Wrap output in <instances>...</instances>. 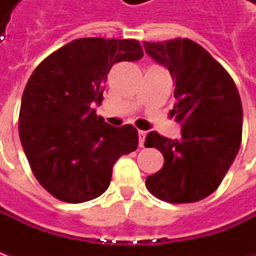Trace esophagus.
I'll return each mask as SVG.
<instances>
[{
  "label": "esophagus",
  "mask_w": 256,
  "mask_h": 256,
  "mask_svg": "<svg viewBox=\"0 0 256 256\" xmlns=\"http://www.w3.org/2000/svg\"><path fill=\"white\" fill-rule=\"evenodd\" d=\"M145 136H146V132L145 131H138V138H140V146L142 148L144 144H145Z\"/></svg>",
  "instance_id": "obj_1"
}]
</instances>
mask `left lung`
Returning a JSON list of instances; mask_svg holds the SVG:
<instances>
[{
    "mask_svg": "<svg viewBox=\"0 0 256 256\" xmlns=\"http://www.w3.org/2000/svg\"><path fill=\"white\" fill-rule=\"evenodd\" d=\"M145 52L168 68L175 84L171 115L181 138L150 132L145 146L164 155L162 168L145 181L148 191L171 204L196 202L215 191L242 140V104L236 85L216 60L188 38L144 42Z\"/></svg>",
    "mask_w": 256,
    "mask_h": 256,
    "instance_id": "8db88e82",
    "label": "left lung"
}]
</instances>
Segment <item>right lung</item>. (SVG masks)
Returning a JSON list of instances; mask_svg holds the SVG:
<instances>
[{
	"mask_svg": "<svg viewBox=\"0 0 256 256\" xmlns=\"http://www.w3.org/2000/svg\"><path fill=\"white\" fill-rule=\"evenodd\" d=\"M135 40L80 38L50 54L25 85L18 131L31 171L56 200L91 201L108 190L112 166L138 146L132 125L112 126L101 105L114 64L142 58Z\"/></svg>",
	"mask_w": 256,
	"mask_h": 256,
	"instance_id": "add662e5",
	"label": "right lung"
}]
</instances>
